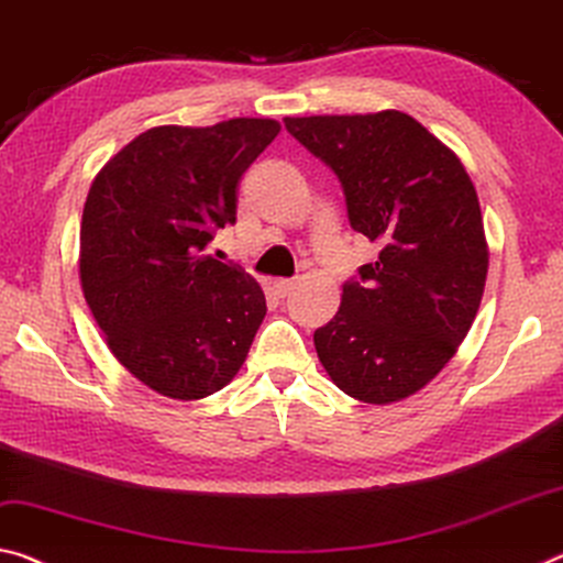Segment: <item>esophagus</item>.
I'll list each match as a JSON object with an SVG mask.
<instances>
[{
    "label": "esophagus",
    "instance_id": "esophagus-1",
    "mask_svg": "<svg viewBox=\"0 0 563 563\" xmlns=\"http://www.w3.org/2000/svg\"><path fill=\"white\" fill-rule=\"evenodd\" d=\"M292 288H296V280H275L273 283V290H275V296H278V298L290 296Z\"/></svg>",
    "mask_w": 563,
    "mask_h": 563
}]
</instances>
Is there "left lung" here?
Instances as JSON below:
<instances>
[{
    "mask_svg": "<svg viewBox=\"0 0 563 563\" xmlns=\"http://www.w3.org/2000/svg\"><path fill=\"white\" fill-rule=\"evenodd\" d=\"M285 130L341 180L355 233L378 261L343 283L313 341L328 376L363 404H394L435 378L484 296L488 247L461 159L410 114L285 118Z\"/></svg>",
    "mask_w": 563,
    "mask_h": 563,
    "instance_id": "8db88e82",
    "label": "left lung"
}]
</instances>
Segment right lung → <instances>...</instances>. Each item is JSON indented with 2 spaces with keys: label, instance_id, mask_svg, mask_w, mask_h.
I'll return each instance as SVG.
<instances>
[{
  "label": "right lung",
  "instance_id": "add662e5",
  "mask_svg": "<svg viewBox=\"0 0 563 563\" xmlns=\"http://www.w3.org/2000/svg\"><path fill=\"white\" fill-rule=\"evenodd\" d=\"M280 132L275 120L153 128L89 187L79 280L107 345L132 376L177 400L235 378L265 318V296L233 263L205 253L235 225L238 185Z\"/></svg>",
  "mask_w": 563,
  "mask_h": 563
}]
</instances>
